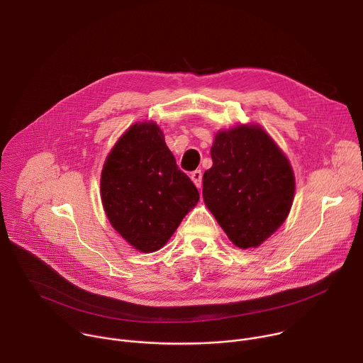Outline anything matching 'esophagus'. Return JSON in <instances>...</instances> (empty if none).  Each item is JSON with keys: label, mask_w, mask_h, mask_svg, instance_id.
I'll use <instances>...</instances> for the list:
<instances>
[{"label": "esophagus", "mask_w": 363, "mask_h": 363, "mask_svg": "<svg viewBox=\"0 0 363 363\" xmlns=\"http://www.w3.org/2000/svg\"><path fill=\"white\" fill-rule=\"evenodd\" d=\"M191 179H192V182H194L198 188H201V185H202V172H201L199 169L194 171V172L191 174Z\"/></svg>", "instance_id": "obj_1"}]
</instances>
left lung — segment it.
<instances>
[{
    "label": "left lung",
    "mask_w": 363,
    "mask_h": 363,
    "mask_svg": "<svg viewBox=\"0 0 363 363\" xmlns=\"http://www.w3.org/2000/svg\"><path fill=\"white\" fill-rule=\"evenodd\" d=\"M211 158L202 178L206 206L237 247H258L291 208L294 175L287 158L260 126L218 132Z\"/></svg>",
    "instance_id": "1"
}]
</instances>
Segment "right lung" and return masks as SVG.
Here are the masks:
<instances>
[{
    "label": "right lung",
    "instance_id": "obj_1",
    "mask_svg": "<svg viewBox=\"0 0 363 363\" xmlns=\"http://www.w3.org/2000/svg\"><path fill=\"white\" fill-rule=\"evenodd\" d=\"M100 192L113 228L143 252L164 247L199 199L150 122L132 125L118 140L103 167Z\"/></svg>",
    "mask_w": 363,
    "mask_h": 363
}]
</instances>
